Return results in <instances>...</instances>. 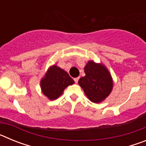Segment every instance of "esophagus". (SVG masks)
Masks as SVG:
<instances>
[{"instance_id":"obj_1","label":"esophagus","mask_w":146,"mask_h":146,"mask_svg":"<svg viewBox=\"0 0 146 146\" xmlns=\"http://www.w3.org/2000/svg\"><path fill=\"white\" fill-rule=\"evenodd\" d=\"M74 80L76 83H77V82H78V80H79V77H76V78H74Z\"/></svg>"}]
</instances>
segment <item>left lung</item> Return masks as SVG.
<instances>
[{"label":"left lung","instance_id":"1","mask_svg":"<svg viewBox=\"0 0 146 146\" xmlns=\"http://www.w3.org/2000/svg\"><path fill=\"white\" fill-rule=\"evenodd\" d=\"M86 75L78 81L88 99L94 103L103 102L112 92L113 80L110 72L103 64L88 60L84 67Z\"/></svg>","mask_w":146,"mask_h":146}]
</instances>
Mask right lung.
Wrapping results in <instances>:
<instances>
[{"mask_svg": "<svg viewBox=\"0 0 146 146\" xmlns=\"http://www.w3.org/2000/svg\"><path fill=\"white\" fill-rule=\"evenodd\" d=\"M74 83V81L65 70L54 64L49 67L41 79L40 87L42 94L52 101L61 96L66 88Z\"/></svg>", "mask_w": 146, "mask_h": 146, "instance_id": "right-lung-1", "label": "right lung"}]
</instances>
